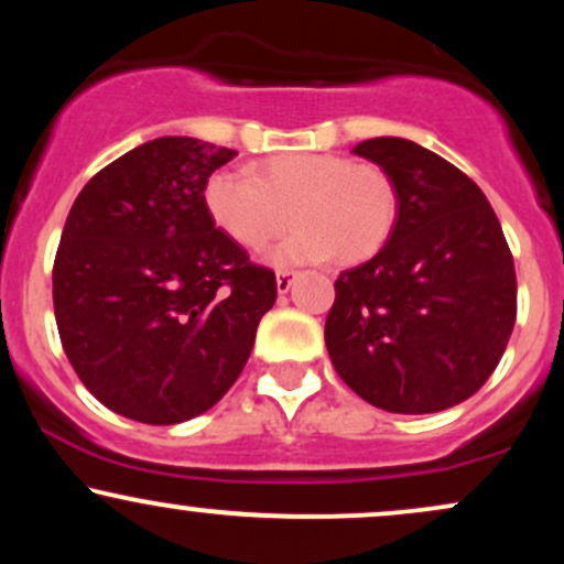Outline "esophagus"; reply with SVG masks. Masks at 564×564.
I'll return each instance as SVG.
<instances>
[{"label": "esophagus", "mask_w": 564, "mask_h": 564, "mask_svg": "<svg viewBox=\"0 0 564 564\" xmlns=\"http://www.w3.org/2000/svg\"><path fill=\"white\" fill-rule=\"evenodd\" d=\"M294 281H296L294 270H278V273H275V283H278V291H281V294H286Z\"/></svg>", "instance_id": "34e87169"}]
</instances>
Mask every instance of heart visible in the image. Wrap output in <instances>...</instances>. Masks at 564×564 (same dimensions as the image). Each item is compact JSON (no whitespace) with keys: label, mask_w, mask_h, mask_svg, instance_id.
I'll list each match as a JSON object with an SVG mask.
<instances>
[{"label":"heart","mask_w":564,"mask_h":564,"mask_svg":"<svg viewBox=\"0 0 564 564\" xmlns=\"http://www.w3.org/2000/svg\"><path fill=\"white\" fill-rule=\"evenodd\" d=\"M204 209L212 225L246 251H260L289 228L273 262H364L390 241L398 191L390 174L336 153H283L254 174L217 170L206 180Z\"/></svg>","instance_id":"b5f03b06"}]
</instances>
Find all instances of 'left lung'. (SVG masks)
I'll list each match as a JSON object with an SVG mask.
<instances>
[{"label":"left lung","instance_id":"8db88e82","mask_svg":"<svg viewBox=\"0 0 564 564\" xmlns=\"http://www.w3.org/2000/svg\"><path fill=\"white\" fill-rule=\"evenodd\" d=\"M390 174V241L336 278L326 347L345 384L392 413H435L496 371L517 321L514 260L485 193L403 138L355 145Z\"/></svg>","mask_w":564,"mask_h":564}]
</instances>
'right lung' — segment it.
I'll use <instances>...</instances> for the list:
<instances>
[{
    "instance_id": "add662e5",
    "label": "right lung",
    "mask_w": 564,
    "mask_h": 564,
    "mask_svg": "<svg viewBox=\"0 0 564 564\" xmlns=\"http://www.w3.org/2000/svg\"><path fill=\"white\" fill-rule=\"evenodd\" d=\"M236 156L196 138L142 142L70 206L53 268L57 334L82 384L142 424H180L241 377L273 270L204 209L209 174Z\"/></svg>"
}]
</instances>
